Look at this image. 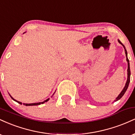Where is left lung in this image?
<instances>
[{
  "instance_id": "1",
  "label": "left lung",
  "mask_w": 135,
  "mask_h": 135,
  "mask_svg": "<svg viewBox=\"0 0 135 135\" xmlns=\"http://www.w3.org/2000/svg\"><path fill=\"white\" fill-rule=\"evenodd\" d=\"M118 42L120 43V44H122V46H123L124 48L125 54H126V61H127V62H128V79H127V81H126V84H125L124 88H123V89H122V91L120 92V93L119 94L118 97L116 98V99L114 100V102H116V101H117V100H120V99L122 97V96H123L124 94L125 93H126L127 89H128V86H129V84L130 82V75H131V72H130V68H129V61L128 58V55H127V54L128 53H127V51H126V48H125V46L122 44L121 42L119 41V40H118Z\"/></svg>"
}]
</instances>
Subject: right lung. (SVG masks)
<instances>
[{"label": "right lung", "instance_id": "obj_1", "mask_svg": "<svg viewBox=\"0 0 135 135\" xmlns=\"http://www.w3.org/2000/svg\"><path fill=\"white\" fill-rule=\"evenodd\" d=\"M9 95H10V94H9ZM10 97H11V98L13 99V100H14V101H15V102H18V103H20V104H22V103H21V102H18V101H17V100H15V99H14L13 97H11V96L10 95ZM49 100V98H48V99H47V100H45V101H44V102H38V103H23V105H26V106H33V105H41V104H42V103H45V102H47L48 100Z\"/></svg>", "mask_w": 135, "mask_h": 135}]
</instances>
